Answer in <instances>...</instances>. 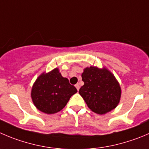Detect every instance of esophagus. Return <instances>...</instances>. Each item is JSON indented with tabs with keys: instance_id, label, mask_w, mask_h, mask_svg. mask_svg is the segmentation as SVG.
Returning <instances> with one entry per match:
<instances>
[{
	"instance_id": "esophagus-1",
	"label": "esophagus",
	"mask_w": 149,
	"mask_h": 149,
	"mask_svg": "<svg viewBox=\"0 0 149 149\" xmlns=\"http://www.w3.org/2000/svg\"><path fill=\"white\" fill-rule=\"evenodd\" d=\"M75 87H76V88L77 89V91H78L79 88H80V84H79V83H77V84L75 85Z\"/></svg>"
}]
</instances>
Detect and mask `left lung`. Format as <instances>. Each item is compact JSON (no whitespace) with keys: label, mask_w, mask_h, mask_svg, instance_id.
<instances>
[{"label":"left lung","mask_w":149,"mask_h":149,"mask_svg":"<svg viewBox=\"0 0 149 149\" xmlns=\"http://www.w3.org/2000/svg\"><path fill=\"white\" fill-rule=\"evenodd\" d=\"M84 85L79 93L88 107L98 114H104L118 105L121 88L114 75L107 69L90 66L82 74Z\"/></svg>","instance_id":"left-lung-1"}]
</instances>
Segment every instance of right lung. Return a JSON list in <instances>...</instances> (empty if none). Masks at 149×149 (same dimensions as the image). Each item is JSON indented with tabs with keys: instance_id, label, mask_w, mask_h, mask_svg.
I'll return each mask as SVG.
<instances>
[{
	"instance_id": "right-lung-1",
	"label": "right lung",
	"mask_w": 149,
	"mask_h": 149,
	"mask_svg": "<svg viewBox=\"0 0 149 149\" xmlns=\"http://www.w3.org/2000/svg\"><path fill=\"white\" fill-rule=\"evenodd\" d=\"M77 88L63 77L58 69L49 73L42 74L33 84L31 98L38 110L47 114H52L61 110L67 104Z\"/></svg>"
}]
</instances>
